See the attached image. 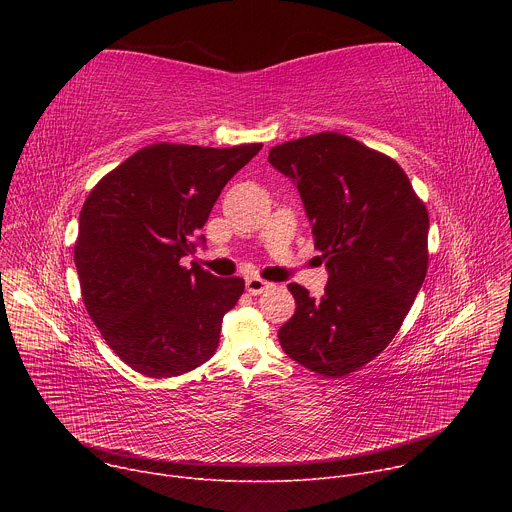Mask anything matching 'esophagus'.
<instances>
[{"label": "esophagus", "instance_id": "esophagus-1", "mask_svg": "<svg viewBox=\"0 0 512 512\" xmlns=\"http://www.w3.org/2000/svg\"><path fill=\"white\" fill-rule=\"evenodd\" d=\"M247 291L251 296H259V294H263L265 289H269L271 287V283L269 281H265V279H261V277H247Z\"/></svg>", "mask_w": 512, "mask_h": 512}]
</instances>
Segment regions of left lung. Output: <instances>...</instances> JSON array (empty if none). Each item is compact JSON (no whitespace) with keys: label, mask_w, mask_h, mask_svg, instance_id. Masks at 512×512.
Here are the masks:
<instances>
[{"label":"left lung","mask_w":512,"mask_h":512,"mask_svg":"<svg viewBox=\"0 0 512 512\" xmlns=\"http://www.w3.org/2000/svg\"><path fill=\"white\" fill-rule=\"evenodd\" d=\"M269 162L298 184L330 273L320 300L287 285L296 314L279 344L318 375H350L391 344L415 302L429 261L427 208L393 158L336 131L275 145Z\"/></svg>","instance_id":"obj_1"}]
</instances>
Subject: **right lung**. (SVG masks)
Segmentation results:
<instances>
[{"instance_id": "obj_1", "label": "right lung", "mask_w": 512, "mask_h": 512, "mask_svg": "<svg viewBox=\"0 0 512 512\" xmlns=\"http://www.w3.org/2000/svg\"><path fill=\"white\" fill-rule=\"evenodd\" d=\"M261 148L152 143L89 192L75 243L83 304L133 371L178 377L216 352L223 316L245 281L180 259L196 251L194 237L221 190Z\"/></svg>"}]
</instances>
